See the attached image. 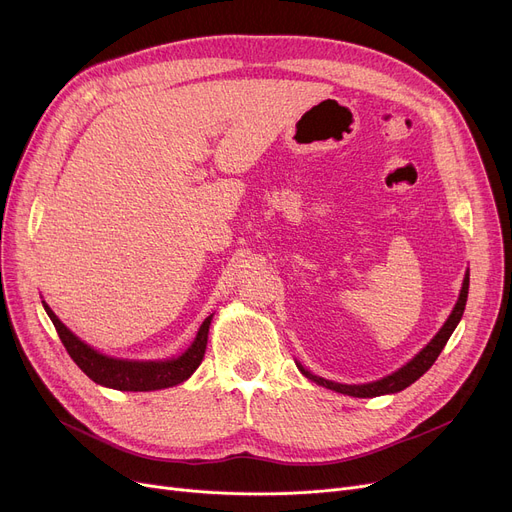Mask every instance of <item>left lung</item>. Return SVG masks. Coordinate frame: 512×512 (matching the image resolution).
Instances as JSON below:
<instances>
[{
	"label": "left lung",
	"mask_w": 512,
	"mask_h": 512,
	"mask_svg": "<svg viewBox=\"0 0 512 512\" xmlns=\"http://www.w3.org/2000/svg\"><path fill=\"white\" fill-rule=\"evenodd\" d=\"M467 294H469V272L465 274L463 288H461V294H459V301H456V305H454L450 317L446 319V324L442 326V330L434 336V340L429 342L413 361H409L405 367H400L398 371H394L392 375H388V378H384V380L371 382V384H361V386H346V384H336V382L319 378V375L309 373L303 365H299V363H297V365H299V369H301V373L305 375V378H309V380L315 382L317 386H324V388H328V390H336V392L348 394V396L373 398V396L394 394V392L405 390L407 386H411L415 380H419L421 375L436 363V359H438V355L442 353V348L446 346L450 334L454 332L456 326H459V321H461L463 311H465V305H467Z\"/></svg>",
	"instance_id": "8db88e82"
}]
</instances>
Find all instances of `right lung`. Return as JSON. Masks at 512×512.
Returning a JSON list of instances; mask_svg holds the SVG:
<instances>
[{
    "label": "right lung",
    "instance_id": "right-lung-1",
    "mask_svg": "<svg viewBox=\"0 0 512 512\" xmlns=\"http://www.w3.org/2000/svg\"><path fill=\"white\" fill-rule=\"evenodd\" d=\"M43 307L49 315V319L56 326V332L66 346L68 355L72 361L83 369L89 378L101 386L114 388V390H126V392H149V390H161V388H170L176 384H182L193 375V371L201 365L203 355H205V346H207V334L211 326V317L209 315L199 332L195 342L188 346V351L182 353L178 359L170 361H122V359H112L97 353L95 348L85 344L83 340H78L64 324L58 319V315L53 313L45 301Z\"/></svg>",
    "mask_w": 512,
    "mask_h": 512
}]
</instances>
